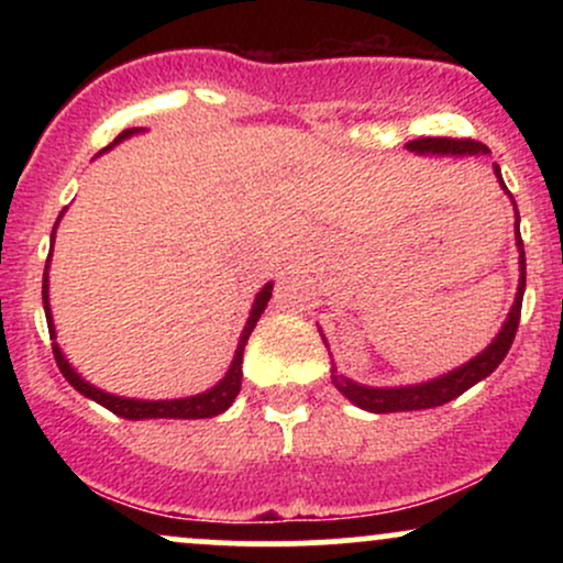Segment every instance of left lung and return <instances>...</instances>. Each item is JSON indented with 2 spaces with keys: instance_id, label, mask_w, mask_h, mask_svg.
Returning a JSON list of instances; mask_svg holds the SVG:
<instances>
[{
  "instance_id": "left-lung-1",
  "label": "left lung",
  "mask_w": 563,
  "mask_h": 563,
  "mask_svg": "<svg viewBox=\"0 0 563 563\" xmlns=\"http://www.w3.org/2000/svg\"><path fill=\"white\" fill-rule=\"evenodd\" d=\"M407 151L416 153V156H487V147L482 142L474 140H450V137H421L407 142ZM495 177L500 183L503 192L510 198V206H514L516 214V249H519V288H516V299L510 303L508 318L500 325V331L487 346L482 349L476 357H471L468 363H463L455 371L442 373V376L421 380V384H407V386H367L360 384V380L346 378L344 373H339V367L331 360V380L352 405H357L360 410L367 412H407V410H429V407H439L450 399L461 397L463 391H468L471 386L479 384L495 371L497 365L506 360L510 344H514L516 328H519L521 318V299H525V286H527V260H525V243H521L519 232V209H516V200L508 192L506 183H503L500 166L495 164ZM320 331V328H318ZM322 344H325L328 354H331V346H328V339L320 331Z\"/></svg>"
}]
</instances>
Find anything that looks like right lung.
I'll return each mask as SVG.
<instances>
[{
  "instance_id": "add662e5",
  "label": "right lung",
  "mask_w": 563,
  "mask_h": 563,
  "mask_svg": "<svg viewBox=\"0 0 563 563\" xmlns=\"http://www.w3.org/2000/svg\"><path fill=\"white\" fill-rule=\"evenodd\" d=\"M140 132H145V129L142 126L124 129V132H121L119 137H115L111 145L106 147V151H111V147L119 145V142L134 137V134H140ZM106 151H100L97 156H102ZM63 214H66V209L60 211V217H57V222L53 228V245H55V230H57V224H60ZM49 262H53V249H49L47 264H44V280H42L44 314H47V328H49V339H53V352H55L57 367H60V373L66 376V380L74 386L76 391L84 394V397H89L97 405L108 407V410L115 412L119 418H126V421H147V418H179V421H198V418H214V416H219V412L228 410L232 402H235L238 391H241V380H243V349H245V344H249V335L256 328V322H260L264 307H267V301H269V296H273V286H275L273 280H269L267 286L256 294L254 303H251L249 320H245V325H243L241 339H238L235 357H232L228 373H224V376L219 378L211 389L192 394V397H179V399H134V397H119V394L97 389L95 384H89V380L68 363V357L63 354L60 344H55L57 333H55L53 309H49Z\"/></svg>"
}]
</instances>
